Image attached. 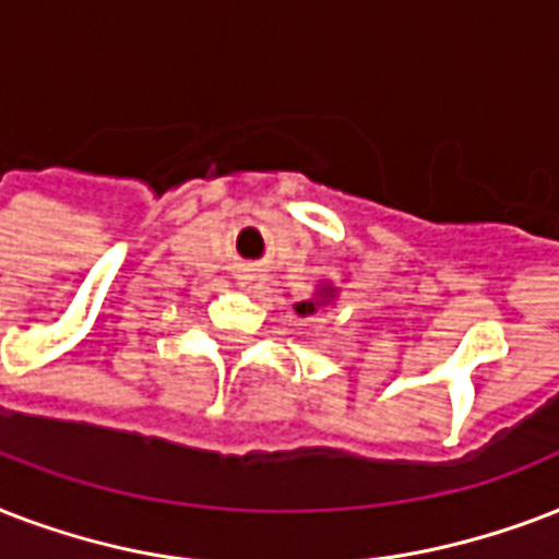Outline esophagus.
<instances>
[{"label":"esophagus","instance_id":"34e87169","mask_svg":"<svg viewBox=\"0 0 559 559\" xmlns=\"http://www.w3.org/2000/svg\"><path fill=\"white\" fill-rule=\"evenodd\" d=\"M239 280H241V285H245V288H248V292H257L259 285H262V280H259L257 274H241Z\"/></svg>","mask_w":559,"mask_h":559}]
</instances>
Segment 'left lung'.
Wrapping results in <instances>:
<instances>
[{
	"label": "left lung",
	"instance_id": "left-lung-1",
	"mask_svg": "<svg viewBox=\"0 0 559 559\" xmlns=\"http://www.w3.org/2000/svg\"><path fill=\"white\" fill-rule=\"evenodd\" d=\"M297 311H300V314H306V311H314V306H311V302H300V306H297Z\"/></svg>",
	"mask_w": 559,
	"mask_h": 559
}]
</instances>
